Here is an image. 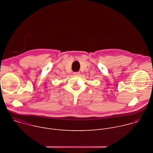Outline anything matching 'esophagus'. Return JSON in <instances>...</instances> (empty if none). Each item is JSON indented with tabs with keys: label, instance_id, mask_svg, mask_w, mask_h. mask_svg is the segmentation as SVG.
<instances>
[{
	"label": "esophagus",
	"instance_id": "esophagus-1",
	"mask_svg": "<svg viewBox=\"0 0 153 153\" xmlns=\"http://www.w3.org/2000/svg\"><path fill=\"white\" fill-rule=\"evenodd\" d=\"M80 74V72H76V73H74V76H79Z\"/></svg>",
	"mask_w": 153,
	"mask_h": 153
}]
</instances>
